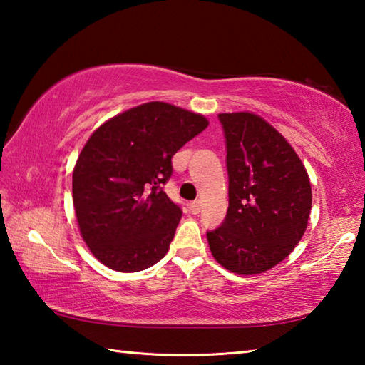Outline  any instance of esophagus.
I'll return each mask as SVG.
<instances>
[{
    "mask_svg": "<svg viewBox=\"0 0 365 365\" xmlns=\"http://www.w3.org/2000/svg\"><path fill=\"white\" fill-rule=\"evenodd\" d=\"M190 212L191 214H197V212H200L201 211V201H193V202H190Z\"/></svg>",
    "mask_w": 365,
    "mask_h": 365,
    "instance_id": "34e87169",
    "label": "esophagus"
}]
</instances>
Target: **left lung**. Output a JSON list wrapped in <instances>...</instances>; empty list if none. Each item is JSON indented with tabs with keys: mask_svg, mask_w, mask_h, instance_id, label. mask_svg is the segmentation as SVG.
<instances>
[{
	"mask_svg": "<svg viewBox=\"0 0 365 365\" xmlns=\"http://www.w3.org/2000/svg\"><path fill=\"white\" fill-rule=\"evenodd\" d=\"M227 140L228 211L207 232L212 256L238 275L280 264L307 228L312 190L307 170L283 135L255 113L219 114Z\"/></svg>",
	"mask_w": 365,
	"mask_h": 365,
	"instance_id": "1",
	"label": "left lung"
}]
</instances>
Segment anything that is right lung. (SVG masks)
Returning <instances> with one entry per match:
<instances>
[{"label":"right lung","instance_id":"1","mask_svg":"<svg viewBox=\"0 0 365 365\" xmlns=\"http://www.w3.org/2000/svg\"><path fill=\"white\" fill-rule=\"evenodd\" d=\"M209 125L205 115L151 101L110 117L73 168L72 200L83 242L117 272H140L169 251L180 207L163 191L172 156Z\"/></svg>","mask_w":365,"mask_h":365}]
</instances>
